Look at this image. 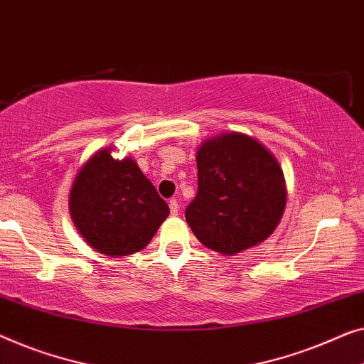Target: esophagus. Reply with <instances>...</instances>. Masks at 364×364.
<instances>
[{
	"instance_id": "34e87169",
	"label": "esophagus",
	"mask_w": 364,
	"mask_h": 364,
	"mask_svg": "<svg viewBox=\"0 0 364 364\" xmlns=\"http://www.w3.org/2000/svg\"><path fill=\"white\" fill-rule=\"evenodd\" d=\"M169 208H171V215H172V217H177V213H178V203H177L176 198H172L171 202H169Z\"/></svg>"
}]
</instances>
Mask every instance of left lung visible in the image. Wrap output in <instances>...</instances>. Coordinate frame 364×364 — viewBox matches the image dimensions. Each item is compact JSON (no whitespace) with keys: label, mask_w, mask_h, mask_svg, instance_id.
<instances>
[{"label":"left lung","mask_w":364,"mask_h":364,"mask_svg":"<svg viewBox=\"0 0 364 364\" xmlns=\"http://www.w3.org/2000/svg\"><path fill=\"white\" fill-rule=\"evenodd\" d=\"M198 192L186 220L203 246L235 256L269 238L287 200L284 172L267 147L245 133H220L197 149Z\"/></svg>","instance_id":"obj_1"}]
</instances>
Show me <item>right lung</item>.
<instances>
[{
    "label": "right lung",
    "instance_id": "1",
    "mask_svg": "<svg viewBox=\"0 0 364 364\" xmlns=\"http://www.w3.org/2000/svg\"><path fill=\"white\" fill-rule=\"evenodd\" d=\"M117 147H103L83 164L68 193V210L85 243L109 257L134 255L169 217L133 157L114 159Z\"/></svg>",
    "mask_w": 364,
    "mask_h": 364
}]
</instances>
